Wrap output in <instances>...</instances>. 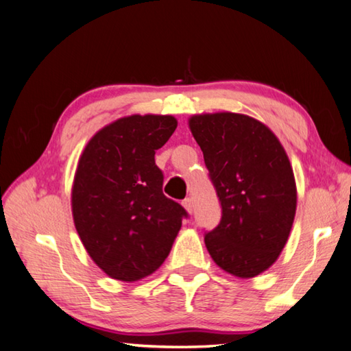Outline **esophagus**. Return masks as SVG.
Masks as SVG:
<instances>
[{"label": "esophagus", "mask_w": 351, "mask_h": 351, "mask_svg": "<svg viewBox=\"0 0 351 351\" xmlns=\"http://www.w3.org/2000/svg\"><path fill=\"white\" fill-rule=\"evenodd\" d=\"M182 204H183V208L186 209L188 214H193V210H194V202H193V198H184V200L182 202Z\"/></svg>", "instance_id": "1"}]
</instances>
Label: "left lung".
I'll return each mask as SVG.
<instances>
[{
    "label": "left lung",
    "instance_id": "obj_1",
    "mask_svg": "<svg viewBox=\"0 0 351 351\" xmlns=\"http://www.w3.org/2000/svg\"><path fill=\"white\" fill-rule=\"evenodd\" d=\"M221 203L220 224L204 235L218 267L254 278L278 260L292 230L296 183L292 165L272 130L229 113L189 117Z\"/></svg>",
    "mask_w": 351,
    "mask_h": 351
}]
</instances>
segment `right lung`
<instances>
[{"label": "right lung", "instance_id": "right-lung-1", "mask_svg": "<svg viewBox=\"0 0 351 351\" xmlns=\"http://www.w3.org/2000/svg\"><path fill=\"white\" fill-rule=\"evenodd\" d=\"M174 116L133 114L99 130L79 157L71 213L85 250L110 278L133 282L162 266L186 217L163 194L154 154Z\"/></svg>", "mask_w": 351, "mask_h": 351}]
</instances>
